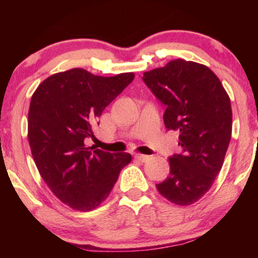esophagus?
Returning a JSON list of instances; mask_svg holds the SVG:
<instances>
[{
    "label": "esophagus",
    "mask_w": 258,
    "mask_h": 258,
    "mask_svg": "<svg viewBox=\"0 0 258 258\" xmlns=\"http://www.w3.org/2000/svg\"><path fill=\"white\" fill-rule=\"evenodd\" d=\"M135 158L137 161H140V162H147L148 160H149V156H148V155H142V154H136L135 155Z\"/></svg>",
    "instance_id": "34e87169"
}]
</instances>
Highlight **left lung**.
<instances>
[{
	"label": "left lung",
	"instance_id": "1",
	"mask_svg": "<svg viewBox=\"0 0 258 258\" xmlns=\"http://www.w3.org/2000/svg\"><path fill=\"white\" fill-rule=\"evenodd\" d=\"M143 81L167 105L164 125L179 132L182 148L169 158V176L156 188L171 203L190 206L206 195L223 165L231 139L230 98L213 70L182 58L146 72Z\"/></svg>",
	"mask_w": 258,
	"mask_h": 258
}]
</instances>
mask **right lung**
Instances as JSON below:
<instances>
[{
	"mask_svg": "<svg viewBox=\"0 0 258 258\" xmlns=\"http://www.w3.org/2000/svg\"><path fill=\"white\" fill-rule=\"evenodd\" d=\"M135 77H105L82 68L45 79L31 96L28 140L38 172L57 199L74 210L101 206L132 155L87 147L91 124Z\"/></svg>",
	"mask_w": 258,
	"mask_h": 258,
	"instance_id": "obj_1",
	"label": "right lung"
}]
</instances>
